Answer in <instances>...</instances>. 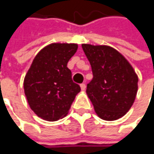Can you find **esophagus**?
<instances>
[{"mask_svg":"<svg viewBox=\"0 0 154 154\" xmlns=\"http://www.w3.org/2000/svg\"><path fill=\"white\" fill-rule=\"evenodd\" d=\"M80 88H81V90H82V91H85V90H86V84H85V83L80 84Z\"/></svg>","mask_w":154,"mask_h":154,"instance_id":"esophagus-1","label":"esophagus"}]
</instances>
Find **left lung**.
<instances>
[{
  "instance_id": "left-lung-1",
  "label": "left lung",
  "mask_w": 154,
  "mask_h": 154,
  "mask_svg": "<svg viewBox=\"0 0 154 154\" xmlns=\"http://www.w3.org/2000/svg\"><path fill=\"white\" fill-rule=\"evenodd\" d=\"M82 49L93 74L86 92L96 114L107 121L125 116L138 91L139 79L132 66L112 47L82 44Z\"/></svg>"
}]
</instances>
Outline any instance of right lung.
Wrapping results in <instances>:
<instances>
[{"label": "right lung", "mask_w": 154, "mask_h": 154, "mask_svg": "<svg viewBox=\"0 0 154 154\" xmlns=\"http://www.w3.org/2000/svg\"><path fill=\"white\" fill-rule=\"evenodd\" d=\"M76 50L74 43H52L34 58L25 76L24 90L29 106L38 117L47 121L63 117L80 91L67 67Z\"/></svg>", "instance_id": "right-lung-1"}]
</instances>
